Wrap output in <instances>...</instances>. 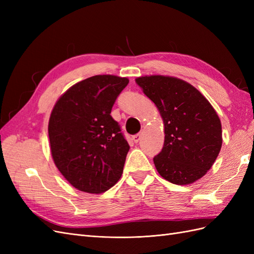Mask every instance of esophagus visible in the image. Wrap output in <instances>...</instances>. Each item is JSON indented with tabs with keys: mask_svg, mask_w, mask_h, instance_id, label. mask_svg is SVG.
<instances>
[{
	"mask_svg": "<svg viewBox=\"0 0 254 254\" xmlns=\"http://www.w3.org/2000/svg\"><path fill=\"white\" fill-rule=\"evenodd\" d=\"M141 137H142V135H141L140 133H137V134L133 135V137H132V140L134 141V143H139V142H140V140H141Z\"/></svg>",
	"mask_w": 254,
	"mask_h": 254,
	"instance_id": "34e87169",
	"label": "esophagus"
}]
</instances>
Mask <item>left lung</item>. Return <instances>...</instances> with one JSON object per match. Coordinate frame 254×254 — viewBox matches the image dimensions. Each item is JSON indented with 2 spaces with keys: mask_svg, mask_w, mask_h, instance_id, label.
Here are the masks:
<instances>
[{
  "mask_svg": "<svg viewBox=\"0 0 254 254\" xmlns=\"http://www.w3.org/2000/svg\"><path fill=\"white\" fill-rule=\"evenodd\" d=\"M135 81L155 103L164 123L163 148L153 158L158 173L178 186L200 179L221 148V124L216 111L184 80L153 75Z\"/></svg>",
  "mask_w": 254,
  "mask_h": 254,
  "instance_id": "8db88e82",
  "label": "left lung"
}]
</instances>
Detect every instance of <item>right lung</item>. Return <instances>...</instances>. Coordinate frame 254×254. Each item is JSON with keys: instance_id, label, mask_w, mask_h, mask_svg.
Masks as SVG:
<instances>
[{"instance_id": "obj_1", "label": "right lung", "mask_w": 254, "mask_h": 254, "mask_svg": "<svg viewBox=\"0 0 254 254\" xmlns=\"http://www.w3.org/2000/svg\"><path fill=\"white\" fill-rule=\"evenodd\" d=\"M128 82L113 75L92 76L54 106L49 122L53 160L75 189L104 193L121 178L129 145L110 113Z\"/></svg>"}]
</instances>
